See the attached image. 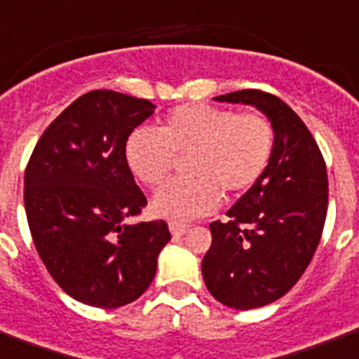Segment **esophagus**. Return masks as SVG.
Returning a JSON list of instances; mask_svg holds the SVG:
<instances>
[{"mask_svg":"<svg viewBox=\"0 0 359 359\" xmlns=\"http://www.w3.org/2000/svg\"><path fill=\"white\" fill-rule=\"evenodd\" d=\"M186 229H188V224L184 222H177V220H173V222H169V231L175 235V237H179V235H184Z\"/></svg>","mask_w":359,"mask_h":359,"instance_id":"34e87169","label":"esophagus"}]
</instances>
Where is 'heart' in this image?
<instances>
[{"label":"heart","mask_w":359,"mask_h":359,"mask_svg":"<svg viewBox=\"0 0 359 359\" xmlns=\"http://www.w3.org/2000/svg\"><path fill=\"white\" fill-rule=\"evenodd\" d=\"M275 150V130L259 113H237L207 103L171 109L156 131L137 128L126 137L124 161L149 188L160 186L184 156L186 175L169 180L154 196L156 215L190 220L215 209L220 196L237 198L267 169Z\"/></svg>","instance_id":"b5f03b06"}]
</instances>
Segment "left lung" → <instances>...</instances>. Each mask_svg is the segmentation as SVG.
Returning a JSON list of instances; mask_svg holds the SVG:
<instances>
[{
	"instance_id": "1",
	"label": "left lung",
	"mask_w": 359,
	"mask_h": 359,
	"mask_svg": "<svg viewBox=\"0 0 359 359\" xmlns=\"http://www.w3.org/2000/svg\"><path fill=\"white\" fill-rule=\"evenodd\" d=\"M216 101L252 105L275 130V150L264 175L209 226L203 280L215 299L239 311L283 297L311 264L327 212L324 158L307 126L277 95L239 90Z\"/></svg>"
}]
</instances>
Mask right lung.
Wrapping results in <instances>:
<instances>
[{"label":"right lung","mask_w":359,"mask_h":359,"mask_svg":"<svg viewBox=\"0 0 359 359\" xmlns=\"http://www.w3.org/2000/svg\"><path fill=\"white\" fill-rule=\"evenodd\" d=\"M156 105L113 90L71 103L41 135L24 175L35 248L73 299L116 309L150 286L168 224H126L147 198L124 161L126 137Z\"/></svg>","instance_id":"right-lung-1"}]
</instances>
